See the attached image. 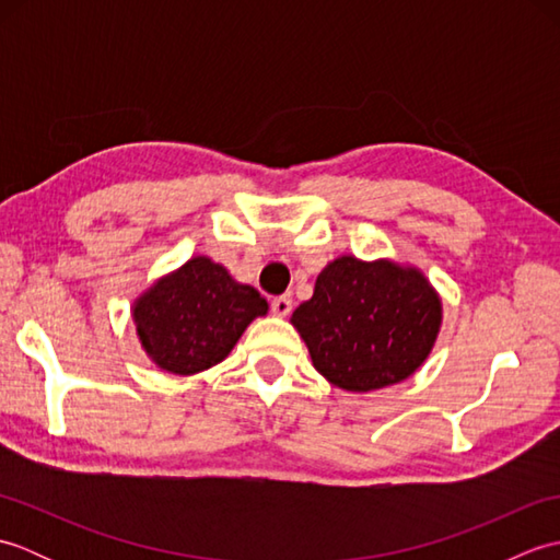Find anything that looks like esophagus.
<instances>
[{
	"instance_id": "obj_1",
	"label": "esophagus",
	"mask_w": 560,
	"mask_h": 560,
	"mask_svg": "<svg viewBox=\"0 0 560 560\" xmlns=\"http://www.w3.org/2000/svg\"><path fill=\"white\" fill-rule=\"evenodd\" d=\"M291 307H293V301L289 295H279V299L271 301V313L277 317H287L291 313Z\"/></svg>"
}]
</instances>
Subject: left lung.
<instances>
[{
	"label": "left lung",
	"instance_id": "left-lung-1",
	"mask_svg": "<svg viewBox=\"0 0 560 560\" xmlns=\"http://www.w3.org/2000/svg\"><path fill=\"white\" fill-rule=\"evenodd\" d=\"M291 325L327 383L373 392L425 363L443 325V301L419 267L341 255L317 273L313 299L295 307Z\"/></svg>",
	"mask_w": 560,
	"mask_h": 560
}]
</instances>
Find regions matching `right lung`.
<instances>
[{"instance_id":"add662e5","label":"right lung","mask_w":560,"mask_h":560,"mask_svg":"<svg viewBox=\"0 0 560 560\" xmlns=\"http://www.w3.org/2000/svg\"><path fill=\"white\" fill-rule=\"evenodd\" d=\"M267 311L257 289L235 281L211 257L195 255L137 295L132 323L151 363L173 375H197L221 363Z\"/></svg>"}]
</instances>
